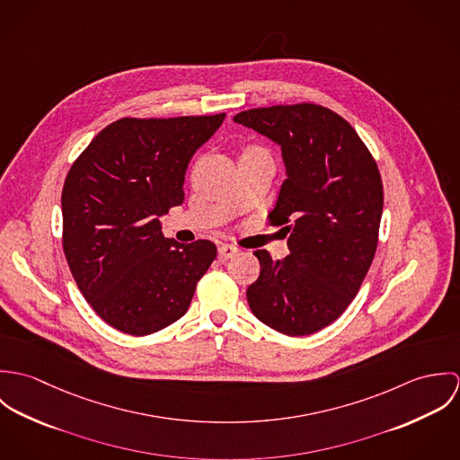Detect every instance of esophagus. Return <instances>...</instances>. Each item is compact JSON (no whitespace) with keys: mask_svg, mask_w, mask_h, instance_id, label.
Returning <instances> with one entry per match:
<instances>
[{"mask_svg":"<svg viewBox=\"0 0 460 460\" xmlns=\"http://www.w3.org/2000/svg\"><path fill=\"white\" fill-rule=\"evenodd\" d=\"M217 253H219L221 259H232L234 255L239 253V250H237L235 246H232V244H221V246L217 248Z\"/></svg>","mask_w":460,"mask_h":460,"instance_id":"34e87169","label":"esophagus"}]
</instances>
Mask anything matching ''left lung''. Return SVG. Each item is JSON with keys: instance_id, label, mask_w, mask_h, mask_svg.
Returning a JSON list of instances; mask_svg holds the SVG:
<instances>
[{"instance_id": "obj_1", "label": "left lung", "mask_w": 460, "mask_h": 460, "mask_svg": "<svg viewBox=\"0 0 460 460\" xmlns=\"http://www.w3.org/2000/svg\"><path fill=\"white\" fill-rule=\"evenodd\" d=\"M234 122L279 145L287 172L269 223L288 234L290 255L255 252L261 276L248 287L250 308L283 334L317 332L345 312L374 261L379 168L352 126L317 104L248 110Z\"/></svg>"}]
</instances>
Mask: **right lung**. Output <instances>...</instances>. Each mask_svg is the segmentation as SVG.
I'll list each match as a JSON object with an SVG mask.
<instances>
[{
  "label": "right lung",
  "instance_id": "obj_1",
  "mask_svg": "<svg viewBox=\"0 0 460 460\" xmlns=\"http://www.w3.org/2000/svg\"><path fill=\"white\" fill-rule=\"evenodd\" d=\"M225 113L120 119L68 170L64 252L77 288L111 328L145 336L179 321L216 259L210 241L181 244L161 216L184 201L186 170Z\"/></svg>",
  "mask_w": 460,
  "mask_h": 460
}]
</instances>
